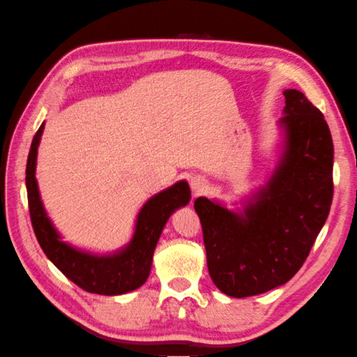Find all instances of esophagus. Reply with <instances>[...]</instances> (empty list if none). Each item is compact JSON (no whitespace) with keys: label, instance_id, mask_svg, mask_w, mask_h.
<instances>
[{"label":"esophagus","instance_id":"obj_1","mask_svg":"<svg viewBox=\"0 0 357 357\" xmlns=\"http://www.w3.org/2000/svg\"><path fill=\"white\" fill-rule=\"evenodd\" d=\"M191 190L196 192V195H201V192H204V190L207 188V180L201 177V175H196V177L191 178Z\"/></svg>","mask_w":357,"mask_h":357}]
</instances>
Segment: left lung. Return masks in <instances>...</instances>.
Wrapping results in <instances>:
<instances>
[{
  "instance_id": "obj_1",
  "label": "left lung",
  "mask_w": 357,
  "mask_h": 357,
  "mask_svg": "<svg viewBox=\"0 0 357 357\" xmlns=\"http://www.w3.org/2000/svg\"><path fill=\"white\" fill-rule=\"evenodd\" d=\"M283 145L264 186L242 210L197 197L207 267L231 297L267 293L293 278L329 215L334 144L324 115L299 90L283 91Z\"/></svg>"
}]
</instances>
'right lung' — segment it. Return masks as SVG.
I'll return each instance as SVG.
<instances>
[{"instance_id":"right-lung-1","label":"right lung","mask_w":357,"mask_h":357,"mask_svg":"<svg viewBox=\"0 0 357 357\" xmlns=\"http://www.w3.org/2000/svg\"><path fill=\"white\" fill-rule=\"evenodd\" d=\"M44 125L43 121L34 134L26 161L28 206L40 248L58 271L89 293L119 296L140 288L150 275L153 251L162 227L175 210L185 207L191 199L188 183L182 180L151 196L137 213L136 229L130 243L115 253L95 255L75 248L61 241L60 232L47 217L44 204L40 201L36 182V158Z\"/></svg>"}]
</instances>
